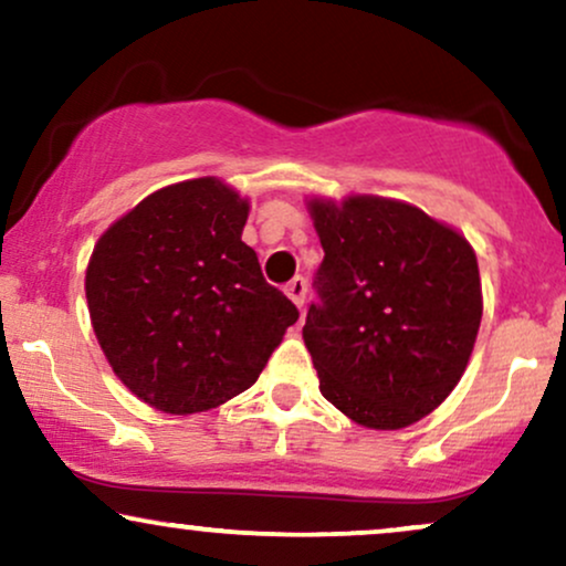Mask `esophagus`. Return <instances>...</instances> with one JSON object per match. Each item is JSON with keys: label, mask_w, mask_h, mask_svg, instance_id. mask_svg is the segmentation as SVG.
<instances>
[{"label": "esophagus", "mask_w": 566, "mask_h": 566, "mask_svg": "<svg viewBox=\"0 0 566 566\" xmlns=\"http://www.w3.org/2000/svg\"><path fill=\"white\" fill-rule=\"evenodd\" d=\"M285 294H289L291 302H294L298 310H302L306 302V281L304 277H294L289 285H285Z\"/></svg>", "instance_id": "1"}]
</instances>
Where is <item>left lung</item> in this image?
Segmentation results:
<instances>
[{
  "instance_id": "left-lung-1",
  "label": "left lung",
  "mask_w": 566,
  "mask_h": 566,
  "mask_svg": "<svg viewBox=\"0 0 566 566\" xmlns=\"http://www.w3.org/2000/svg\"><path fill=\"white\" fill-rule=\"evenodd\" d=\"M323 243L304 344L319 390L354 422L399 430L451 394L475 346L483 294L464 235L382 197L310 201Z\"/></svg>"
}]
</instances>
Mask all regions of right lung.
<instances>
[{
  "label": "right lung",
  "instance_id": "obj_1",
  "mask_svg": "<svg viewBox=\"0 0 566 566\" xmlns=\"http://www.w3.org/2000/svg\"><path fill=\"white\" fill-rule=\"evenodd\" d=\"M249 201L218 178L159 188L104 230L86 298L104 357L167 415L220 407L260 378L298 310L241 241Z\"/></svg>",
  "mask_w": 566,
  "mask_h": 566
}]
</instances>
